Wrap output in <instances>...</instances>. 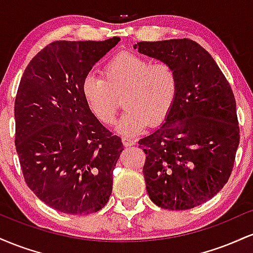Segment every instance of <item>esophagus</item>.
<instances>
[{
	"instance_id": "1",
	"label": "esophagus",
	"mask_w": 253,
	"mask_h": 253,
	"mask_svg": "<svg viewBox=\"0 0 253 253\" xmlns=\"http://www.w3.org/2000/svg\"><path fill=\"white\" fill-rule=\"evenodd\" d=\"M123 143L125 146H132V145L135 144L134 139L129 138V136H123Z\"/></svg>"
}]
</instances>
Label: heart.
Returning a JSON list of instances; mask_svg holds the SVG:
<instances>
[{"instance_id": "b5f03b06", "label": "heart", "mask_w": 253, "mask_h": 253, "mask_svg": "<svg viewBox=\"0 0 253 253\" xmlns=\"http://www.w3.org/2000/svg\"><path fill=\"white\" fill-rule=\"evenodd\" d=\"M178 75L169 63L120 53L106 64L103 78L89 75L83 82V96L92 114L112 125L124 97L126 110L118 124L123 134L134 135L145 127L163 121L175 103Z\"/></svg>"}]
</instances>
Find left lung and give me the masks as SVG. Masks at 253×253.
I'll return each instance as SVG.
<instances>
[{
  "label": "left lung",
  "mask_w": 253,
  "mask_h": 253,
  "mask_svg": "<svg viewBox=\"0 0 253 253\" xmlns=\"http://www.w3.org/2000/svg\"><path fill=\"white\" fill-rule=\"evenodd\" d=\"M140 53L169 63L178 91L165 123L139 140L151 201L184 211L207 202L228 181L239 145L236 98L215 60L190 39L141 42Z\"/></svg>",
  "instance_id": "left-lung-1"
}]
</instances>
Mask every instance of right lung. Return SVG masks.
Masks as SVG:
<instances>
[{
    "mask_svg": "<svg viewBox=\"0 0 253 253\" xmlns=\"http://www.w3.org/2000/svg\"><path fill=\"white\" fill-rule=\"evenodd\" d=\"M120 42L57 40L27 65L15 97V147L24 178L46 205L84 215L100 211L113 189L124 145L91 113L83 82Z\"/></svg>",
    "mask_w": 253,
    "mask_h": 253,
    "instance_id": "right-lung-1",
    "label": "right lung"
}]
</instances>
